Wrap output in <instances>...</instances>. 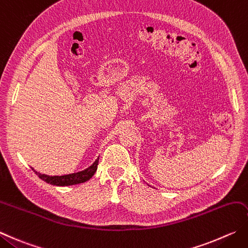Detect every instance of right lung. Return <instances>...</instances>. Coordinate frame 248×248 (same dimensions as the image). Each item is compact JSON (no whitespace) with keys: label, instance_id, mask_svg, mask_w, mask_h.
I'll return each mask as SVG.
<instances>
[{"label":"right lung","instance_id":"right-lung-1","mask_svg":"<svg viewBox=\"0 0 248 248\" xmlns=\"http://www.w3.org/2000/svg\"><path fill=\"white\" fill-rule=\"evenodd\" d=\"M98 164H99V158L96 159L89 168L82 170L80 172L66 174V175H61V176H49V175H46V174H41L40 172H36L34 169L32 170L35 172L36 175H38V177L43 179L44 182L50 184V185L71 186V185H77V184H81L89 181V179L93 176L96 169H98Z\"/></svg>","mask_w":248,"mask_h":248}]
</instances>
